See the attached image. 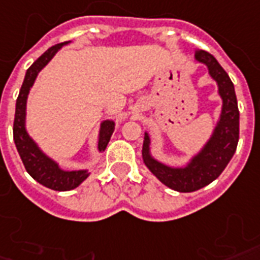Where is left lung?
Here are the masks:
<instances>
[{
  "label": "left lung",
  "instance_id": "obj_1",
  "mask_svg": "<svg viewBox=\"0 0 260 260\" xmlns=\"http://www.w3.org/2000/svg\"><path fill=\"white\" fill-rule=\"evenodd\" d=\"M196 60L208 67L209 76L218 84L222 98V113L212 136L199 154H196L186 167L174 168L159 162L150 153V136L146 132L142 155L151 174L169 189L180 193H190L205 187L222 174L236 153L240 134V111L234 85L219 61L207 51L196 52Z\"/></svg>",
  "mask_w": 260,
  "mask_h": 260
}]
</instances>
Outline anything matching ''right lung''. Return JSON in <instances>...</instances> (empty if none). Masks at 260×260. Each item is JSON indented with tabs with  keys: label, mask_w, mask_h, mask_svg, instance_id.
Returning a JSON list of instances; mask_svg holds the SVG:
<instances>
[{
	"label": "right lung",
	"mask_w": 260,
	"mask_h": 260,
	"mask_svg": "<svg viewBox=\"0 0 260 260\" xmlns=\"http://www.w3.org/2000/svg\"><path fill=\"white\" fill-rule=\"evenodd\" d=\"M70 41L61 42L57 45H53L48 51L42 53L37 60L32 63L26 71L24 81L20 88L19 96L16 101V111H15V121H13V140L19 151V155L23 161V165L30 176L38 183L45 186L48 189L56 190V191H67L78 187L80 184L89 176V172L86 169L81 171H63L59 167L56 161L49 158L44 151L37 146V143L30 138L26 131V103L30 88L32 86L38 73L47 66L51 59L63 45H66ZM114 121L106 120L101 124L99 131V142H98V150L105 151L107 143L110 140L113 132H114Z\"/></svg>",
	"instance_id": "right-lung-1"
}]
</instances>
